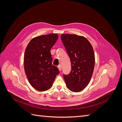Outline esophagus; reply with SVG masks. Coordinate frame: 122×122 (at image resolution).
Returning <instances> with one entry per match:
<instances>
[{"mask_svg":"<svg viewBox=\"0 0 122 122\" xmlns=\"http://www.w3.org/2000/svg\"><path fill=\"white\" fill-rule=\"evenodd\" d=\"M58 68L59 70H60V71H61V65L58 66Z\"/></svg>","mask_w":122,"mask_h":122,"instance_id":"1","label":"esophagus"}]
</instances>
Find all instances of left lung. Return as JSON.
Wrapping results in <instances>:
<instances>
[{"label":"left lung","instance_id":"1","mask_svg":"<svg viewBox=\"0 0 122 122\" xmlns=\"http://www.w3.org/2000/svg\"><path fill=\"white\" fill-rule=\"evenodd\" d=\"M61 39L71 63V71L64 78L73 92L83 90L89 83L95 66V54L90 42L83 36L63 34Z\"/></svg>","mask_w":122,"mask_h":122}]
</instances>
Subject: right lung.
Instances as JSON below:
<instances>
[{
	"label": "right lung",
	"instance_id": "obj_1",
	"mask_svg": "<svg viewBox=\"0 0 122 122\" xmlns=\"http://www.w3.org/2000/svg\"><path fill=\"white\" fill-rule=\"evenodd\" d=\"M58 38L56 34L42 35L33 38L27 46L24 57L25 74L36 90L45 91L52 86L58 69L52 64L51 48Z\"/></svg>",
	"mask_w": 122,
	"mask_h": 122
}]
</instances>
